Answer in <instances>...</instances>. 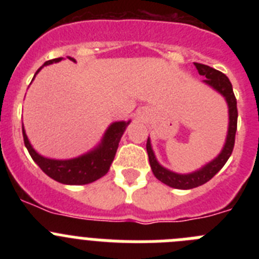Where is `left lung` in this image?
Masks as SVG:
<instances>
[{
    "label": "left lung",
    "instance_id": "1",
    "mask_svg": "<svg viewBox=\"0 0 259 259\" xmlns=\"http://www.w3.org/2000/svg\"><path fill=\"white\" fill-rule=\"evenodd\" d=\"M194 66L197 68L198 74L206 77V79L203 80V83L211 87L219 95L223 96L226 102H227L228 131L227 137H226V143H224L221 153L212 161H210L209 163H206L205 166L198 168V170L189 174L174 172V171L162 166L157 161V158H155V154L152 148V143H150V139L148 137L146 152H148L149 163L150 167H152L153 174H154V176L159 182L168 185L171 188L176 189H192L209 182L212 176L226 164L228 158L232 154L233 145H235V135H236L237 130V102L236 97L233 95L232 84H231L230 79L224 74H222L221 71L215 70V68L210 67V66L201 65V63H194Z\"/></svg>",
    "mask_w": 259,
    "mask_h": 259
}]
</instances>
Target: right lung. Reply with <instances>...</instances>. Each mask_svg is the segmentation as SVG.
Wrapping results in <instances>:
<instances>
[{
    "label": "right lung",
    "mask_w": 259,
    "mask_h": 259,
    "mask_svg": "<svg viewBox=\"0 0 259 259\" xmlns=\"http://www.w3.org/2000/svg\"><path fill=\"white\" fill-rule=\"evenodd\" d=\"M67 58L72 62H76L71 57H67ZM59 61H62V58L50 59V61L45 62L44 66L57 63ZM42 67L38 68L36 74H38V71ZM35 76H33V79H35ZM130 123H131V120L111 123L105 131L104 136H102L101 141L98 143L97 146L87 152L85 154L71 158V159H54V158H47L44 155L38 154L29 143L24 127H23V139H24V145L31 154L32 159L37 163V166L49 178L54 179L56 182L62 183V184L84 185L96 182L100 178L106 175L107 171L110 170V166L113 163L114 157H115L119 141L122 139L125 128Z\"/></svg>",
    "instance_id": "obj_1"
}]
</instances>
